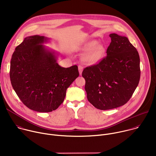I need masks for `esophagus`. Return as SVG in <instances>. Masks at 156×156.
I'll return each instance as SVG.
<instances>
[{"mask_svg": "<svg viewBox=\"0 0 156 156\" xmlns=\"http://www.w3.org/2000/svg\"><path fill=\"white\" fill-rule=\"evenodd\" d=\"M78 70H79V73L80 75L82 74V72L83 70V66L81 65H78Z\"/></svg>", "mask_w": 156, "mask_h": 156, "instance_id": "1", "label": "esophagus"}]
</instances>
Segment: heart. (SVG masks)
<instances>
[{"label": "heart", "mask_w": 156, "mask_h": 156, "mask_svg": "<svg viewBox=\"0 0 156 156\" xmlns=\"http://www.w3.org/2000/svg\"><path fill=\"white\" fill-rule=\"evenodd\" d=\"M83 50L88 51L84 56V61L91 65L99 63L105 55V48L102 44H98V41H91L86 42L83 47Z\"/></svg>", "instance_id": "heart-1"}]
</instances>
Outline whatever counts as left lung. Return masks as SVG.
I'll return each mask as SVG.
<instances>
[{
	"mask_svg": "<svg viewBox=\"0 0 156 156\" xmlns=\"http://www.w3.org/2000/svg\"><path fill=\"white\" fill-rule=\"evenodd\" d=\"M109 36L107 56L82 72L88 101L104 110L125 104L138 86L141 74L139 54L128 39L115 33Z\"/></svg>",
	"mask_w": 156,
	"mask_h": 156,
	"instance_id": "1",
	"label": "left lung"
}]
</instances>
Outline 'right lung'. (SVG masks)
I'll list each match as a JSON object with an SVG mask.
<instances>
[{
    "mask_svg": "<svg viewBox=\"0 0 156 156\" xmlns=\"http://www.w3.org/2000/svg\"><path fill=\"white\" fill-rule=\"evenodd\" d=\"M48 39L39 35L25 37L10 61L13 90L27 107L39 112L56 110L64 101L66 89L79 76L77 65H58L54 52L42 45Z\"/></svg>",
    "mask_w": 156,
    "mask_h": 156,
    "instance_id": "1",
    "label": "right lung"
}]
</instances>
